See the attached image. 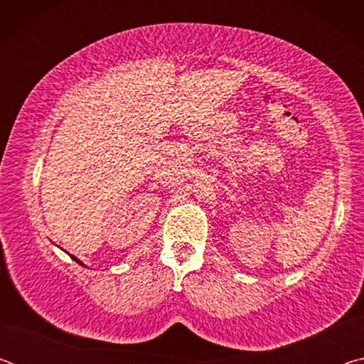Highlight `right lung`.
Returning a JSON list of instances; mask_svg holds the SVG:
<instances>
[{
    "label": "right lung",
    "instance_id": "obj_1",
    "mask_svg": "<svg viewBox=\"0 0 364 364\" xmlns=\"http://www.w3.org/2000/svg\"><path fill=\"white\" fill-rule=\"evenodd\" d=\"M67 254H69V252H67ZM72 257V260H75L78 264H82V267H85V264H83V262L82 260H78V258L77 257H73V255H70Z\"/></svg>",
    "mask_w": 364,
    "mask_h": 364
}]
</instances>
